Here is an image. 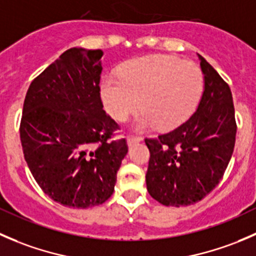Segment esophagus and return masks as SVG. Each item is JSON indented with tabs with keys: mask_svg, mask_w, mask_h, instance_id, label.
<instances>
[{
	"mask_svg": "<svg viewBox=\"0 0 256 256\" xmlns=\"http://www.w3.org/2000/svg\"><path fill=\"white\" fill-rule=\"evenodd\" d=\"M142 140H143V139H142L140 136H128V146H134V144L139 143V142H142Z\"/></svg>",
	"mask_w": 256,
	"mask_h": 256,
	"instance_id": "34e87169",
	"label": "esophagus"
}]
</instances>
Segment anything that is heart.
I'll use <instances>...</instances> for the list:
<instances>
[{
	"label": "heart",
	"instance_id": "heart-1",
	"mask_svg": "<svg viewBox=\"0 0 256 256\" xmlns=\"http://www.w3.org/2000/svg\"><path fill=\"white\" fill-rule=\"evenodd\" d=\"M204 90L202 70L174 56L152 54L134 58L120 67V77L108 74L100 80L104 110L116 120H126L140 108L138 129L170 130L192 117Z\"/></svg>",
	"mask_w": 256,
	"mask_h": 256
}]
</instances>
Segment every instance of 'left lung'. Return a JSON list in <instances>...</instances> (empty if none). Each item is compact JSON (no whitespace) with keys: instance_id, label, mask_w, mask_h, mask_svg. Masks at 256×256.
I'll use <instances>...</instances> for the list:
<instances>
[{"instance_id":"obj_1","label":"left lung","mask_w":256,"mask_h":256,"mask_svg":"<svg viewBox=\"0 0 256 256\" xmlns=\"http://www.w3.org/2000/svg\"><path fill=\"white\" fill-rule=\"evenodd\" d=\"M199 60L204 92L196 112L178 128L156 139L146 138L150 153L146 189L166 206H190L208 196L224 176L234 150L232 90L202 56Z\"/></svg>"}]
</instances>
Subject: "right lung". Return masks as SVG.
Returning <instances> with one entry per match:
<instances>
[{
	"label": "right lung",
	"mask_w": 256,
	"mask_h": 256,
	"mask_svg": "<svg viewBox=\"0 0 256 256\" xmlns=\"http://www.w3.org/2000/svg\"><path fill=\"white\" fill-rule=\"evenodd\" d=\"M103 52L70 48L32 80L20 136L41 189L70 208L103 204L114 192L127 140H110L120 126L103 110Z\"/></svg>",
	"instance_id": "1"
}]
</instances>
